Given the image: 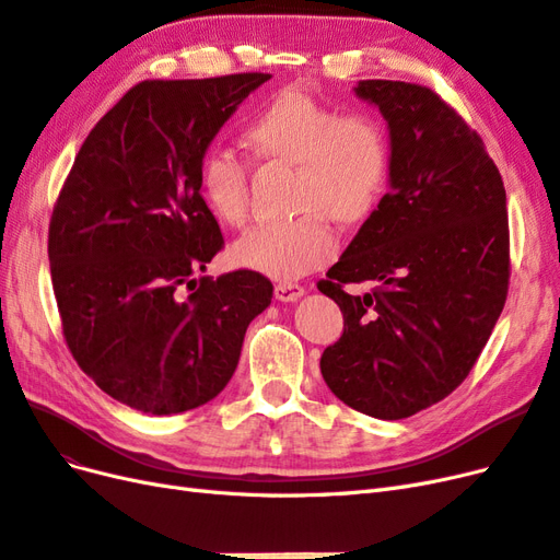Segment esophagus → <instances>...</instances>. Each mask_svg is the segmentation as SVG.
I'll use <instances>...</instances> for the list:
<instances>
[{
    "label": "esophagus",
    "mask_w": 560,
    "mask_h": 560,
    "mask_svg": "<svg viewBox=\"0 0 560 560\" xmlns=\"http://www.w3.org/2000/svg\"><path fill=\"white\" fill-rule=\"evenodd\" d=\"M304 295V288L298 283H277L275 285V298L279 302H295Z\"/></svg>",
    "instance_id": "obj_1"
}]
</instances>
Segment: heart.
<instances>
[{
  "label": "heart",
  "instance_id": "b5f03b06",
  "mask_svg": "<svg viewBox=\"0 0 560 560\" xmlns=\"http://www.w3.org/2000/svg\"><path fill=\"white\" fill-rule=\"evenodd\" d=\"M246 137L258 158L298 165V209L304 213L246 232L230 250L232 262L279 281L328 265L339 248L330 215L341 223L365 221L384 192L390 149L382 122L288 88L254 118ZM248 182L250 162L237 151L215 147L202 158V195L230 228L248 219Z\"/></svg>",
  "mask_w": 560,
  "mask_h": 560
}]
</instances>
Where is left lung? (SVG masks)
Wrapping results in <instances>:
<instances>
[{"label": "left lung", "instance_id": "1", "mask_svg": "<svg viewBox=\"0 0 560 560\" xmlns=\"http://www.w3.org/2000/svg\"><path fill=\"white\" fill-rule=\"evenodd\" d=\"M390 137V190L318 281L345 314L320 355L337 398L398 421L456 390L489 341L510 288L502 176L481 137L425 85L360 81ZM374 280L365 296L347 282Z\"/></svg>", "mask_w": 560, "mask_h": 560}]
</instances>
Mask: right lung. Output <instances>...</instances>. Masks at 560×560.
Segmentation results:
<instances>
[{
    "label": "right lung",
    "instance_id": "add662e5",
    "mask_svg": "<svg viewBox=\"0 0 560 560\" xmlns=\"http://www.w3.org/2000/svg\"><path fill=\"white\" fill-rule=\"evenodd\" d=\"M272 77L141 81L90 135L52 207L48 260L79 368L155 417L200 407L240 363L248 323L272 302L250 269L200 277L223 234L200 165L237 106Z\"/></svg>",
    "mask_w": 560,
    "mask_h": 560
}]
</instances>
